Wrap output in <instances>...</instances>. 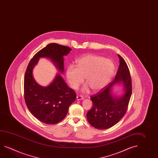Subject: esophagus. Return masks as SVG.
Returning <instances> with one entry per match:
<instances>
[{
    "instance_id": "1",
    "label": "esophagus",
    "mask_w": 158,
    "mask_h": 158,
    "mask_svg": "<svg viewBox=\"0 0 158 158\" xmlns=\"http://www.w3.org/2000/svg\"><path fill=\"white\" fill-rule=\"evenodd\" d=\"M84 98L83 97L82 95H77V100H83Z\"/></svg>"
}]
</instances>
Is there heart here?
<instances>
[{
  "label": "heart",
  "mask_w": 158,
  "mask_h": 158,
  "mask_svg": "<svg viewBox=\"0 0 158 158\" xmlns=\"http://www.w3.org/2000/svg\"><path fill=\"white\" fill-rule=\"evenodd\" d=\"M114 72V64L111 60L94 54H87L77 60V66L70 64L66 71L67 81L71 87L77 89L84 81L92 91H100L109 83Z\"/></svg>",
  "instance_id": "heart-1"
}]
</instances>
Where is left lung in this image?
<instances>
[{"mask_svg":"<svg viewBox=\"0 0 158 158\" xmlns=\"http://www.w3.org/2000/svg\"><path fill=\"white\" fill-rule=\"evenodd\" d=\"M119 66L113 81L96 94L92 95L93 106L87 114L88 123L98 129H106L119 122L125 114L132 92L130 71L126 62L118 54ZM117 82H122L126 92L119 98H113L110 90Z\"/></svg>","mask_w":158,"mask_h":158,"instance_id":"left-lung-1","label":"left lung"}]
</instances>
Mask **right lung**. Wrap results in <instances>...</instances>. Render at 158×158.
Returning <instances> with one entry per match:
<instances>
[{
	"mask_svg": "<svg viewBox=\"0 0 158 158\" xmlns=\"http://www.w3.org/2000/svg\"><path fill=\"white\" fill-rule=\"evenodd\" d=\"M71 50L68 46L50 44L35 54L25 71L24 82L25 104L33 116L46 124H56L65 118L70 105L76 99V93L67 85L60 74L49 86L41 87L33 77V69L40 57H48L60 72H63V56Z\"/></svg>",
	"mask_w": 158,
	"mask_h": 158,
	"instance_id": "obj_1",
	"label": "right lung"
}]
</instances>
